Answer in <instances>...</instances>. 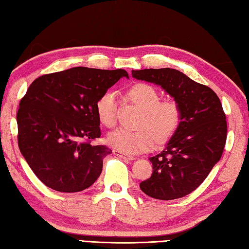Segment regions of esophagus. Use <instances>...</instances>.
I'll use <instances>...</instances> for the list:
<instances>
[{
    "label": "esophagus",
    "instance_id": "1",
    "mask_svg": "<svg viewBox=\"0 0 249 249\" xmlns=\"http://www.w3.org/2000/svg\"><path fill=\"white\" fill-rule=\"evenodd\" d=\"M113 153H115L117 156H119V158H121V159H124V160H134L133 156L129 155V154H125V153H124V152H121V151L116 150V151H113Z\"/></svg>",
    "mask_w": 249,
    "mask_h": 249
}]
</instances>
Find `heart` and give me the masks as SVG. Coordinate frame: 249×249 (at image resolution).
<instances>
[{
  "mask_svg": "<svg viewBox=\"0 0 249 249\" xmlns=\"http://www.w3.org/2000/svg\"><path fill=\"white\" fill-rule=\"evenodd\" d=\"M129 97L144 111L141 127L147 129H118L109 133L108 143L124 153H139L151 149L155 140L159 143L167 141L179 128L181 109L175 100H160V91L154 86L139 83L129 89ZM96 112L107 128H112L117 122V97L113 91L103 94L96 103Z\"/></svg>",
  "mask_w": 249,
  "mask_h": 249,
  "instance_id": "b5f03b06",
  "label": "heart"
}]
</instances>
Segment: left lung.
<instances>
[{
	"label": "left lung",
	"mask_w": 249,
	"mask_h": 249,
	"mask_svg": "<svg viewBox=\"0 0 249 249\" xmlns=\"http://www.w3.org/2000/svg\"><path fill=\"white\" fill-rule=\"evenodd\" d=\"M137 80L160 85L179 104V128L160 154L150 158L153 173L140 184L152 198L173 200L196 190L223 153L228 124L217 95L175 69L132 71Z\"/></svg>",
	"instance_id": "obj_1"
}]
</instances>
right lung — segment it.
Masks as SVG:
<instances>
[{
  "instance_id": "obj_1",
  "label": "right lung",
  "mask_w": 249,
  "mask_h": 249,
  "mask_svg": "<svg viewBox=\"0 0 249 249\" xmlns=\"http://www.w3.org/2000/svg\"><path fill=\"white\" fill-rule=\"evenodd\" d=\"M127 71L84 67L36 78L17 111L18 147L49 188L78 193L94 184L111 150L93 145L100 138L96 103Z\"/></svg>"
}]
</instances>
